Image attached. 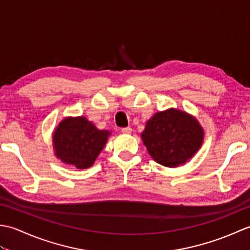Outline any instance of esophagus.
Here are the masks:
<instances>
[{
  "mask_svg": "<svg viewBox=\"0 0 250 250\" xmlns=\"http://www.w3.org/2000/svg\"><path fill=\"white\" fill-rule=\"evenodd\" d=\"M121 132H122V133H125V134H130V133H132V128H131V126H126V128H122V129H121Z\"/></svg>",
  "mask_w": 250,
  "mask_h": 250,
  "instance_id": "obj_1",
  "label": "esophagus"
}]
</instances>
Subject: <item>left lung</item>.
<instances>
[{
	"label": "left lung",
	"mask_w": 250,
	"mask_h": 250,
	"mask_svg": "<svg viewBox=\"0 0 250 250\" xmlns=\"http://www.w3.org/2000/svg\"><path fill=\"white\" fill-rule=\"evenodd\" d=\"M141 137L157 163L176 167L199 151L204 141V129L187 111L168 108L158 111L146 122Z\"/></svg>",
	"instance_id": "left-lung-1"
}]
</instances>
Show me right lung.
Returning a JSON list of instances; mask_svg holds the SVG:
<instances>
[{
  "instance_id": "right-lung-1",
  "label": "right lung",
  "mask_w": 250,
  "mask_h": 250,
  "mask_svg": "<svg viewBox=\"0 0 250 250\" xmlns=\"http://www.w3.org/2000/svg\"><path fill=\"white\" fill-rule=\"evenodd\" d=\"M111 132L100 130L86 117H66L52 133L55 156L67 166L84 169L93 166Z\"/></svg>"
}]
</instances>
